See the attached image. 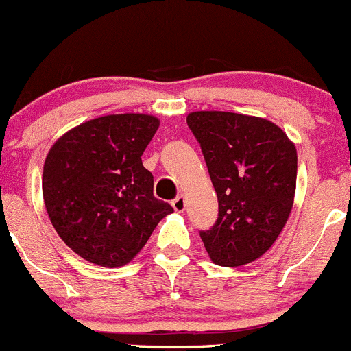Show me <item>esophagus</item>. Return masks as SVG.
<instances>
[{"label": "esophagus", "mask_w": 351, "mask_h": 351, "mask_svg": "<svg viewBox=\"0 0 351 351\" xmlns=\"http://www.w3.org/2000/svg\"><path fill=\"white\" fill-rule=\"evenodd\" d=\"M171 206L175 209L176 213H183L184 211V206H186V203H184V198L183 196H178V198H175L171 201Z\"/></svg>", "instance_id": "obj_1"}]
</instances>
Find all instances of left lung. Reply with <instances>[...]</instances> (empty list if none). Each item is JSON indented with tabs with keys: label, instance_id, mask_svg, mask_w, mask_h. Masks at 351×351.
Listing matches in <instances>:
<instances>
[{
	"label": "left lung",
	"instance_id": "1",
	"mask_svg": "<svg viewBox=\"0 0 351 351\" xmlns=\"http://www.w3.org/2000/svg\"><path fill=\"white\" fill-rule=\"evenodd\" d=\"M196 136L216 189L219 215L201 231L211 261L239 267L264 256L291 216L297 183L295 145L263 117L191 112Z\"/></svg>",
	"mask_w": 351,
	"mask_h": 351
}]
</instances>
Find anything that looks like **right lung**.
I'll return each mask as SVG.
<instances>
[{
    "label": "right lung",
    "instance_id": "add662e5",
    "mask_svg": "<svg viewBox=\"0 0 351 351\" xmlns=\"http://www.w3.org/2000/svg\"><path fill=\"white\" fill-rule=\"evenodd\" d=\"M148 114L87 120L56 140L43 170V198L60 239L102 267H122L173 213L153 196L142 155L158 130Z\"/></svg>",
    "mask_w": 351,
    "mask_h": 351
}]
</instances>
